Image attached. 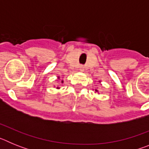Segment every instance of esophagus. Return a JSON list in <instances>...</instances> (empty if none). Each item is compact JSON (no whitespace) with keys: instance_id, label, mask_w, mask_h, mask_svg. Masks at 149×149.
<instances>
[{"instance_id":"1","label":"esophagus","mask_w":149,"mask_h":149,"mask_svg":"<svg viewBox=\"0 0 149 149\" xmlns=\"http://www.w3.org/2000/svg\"><path fill=\"white\" fill-rule=\"evenodd\" d=\"M79 70L81 71V72H84V65H80V67H79Z\"/></svg>"}]
</instances>
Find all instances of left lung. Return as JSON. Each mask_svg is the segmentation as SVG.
<instances>
[{
	"label": "left lung",
	"instance_id": "8db88e82",
	"mask_svg": "<svg viewBox=\"0 0 149 149\" xmlns=\"http://www.w3.org/2000/svg\"><path fill=\"white\" fill-rule=\"evenodd\" d=\"M95 92H98V90H97V89H95Z\"/></svg>",
	"mask_w": 149,
	"mask_h": 149
}]
</instances>
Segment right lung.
<instances>
[{
  "instance_id": "1",
  "label": "right lung",
  "mask_w": 149,
  "mask_h": 149,
  "mask_svg": "<svg viewBox=\"0 0 149 149\" xmlns=\"http://www.w3.org/2000/svg\"><path fill=\"white\" fill-rule=\"evenodd\" d=\"M58 78H60V77H58ZM61 83H62V84H63V81H61ZM56 89H59V87H56Z\"/></svg>"
}]
</instances>
